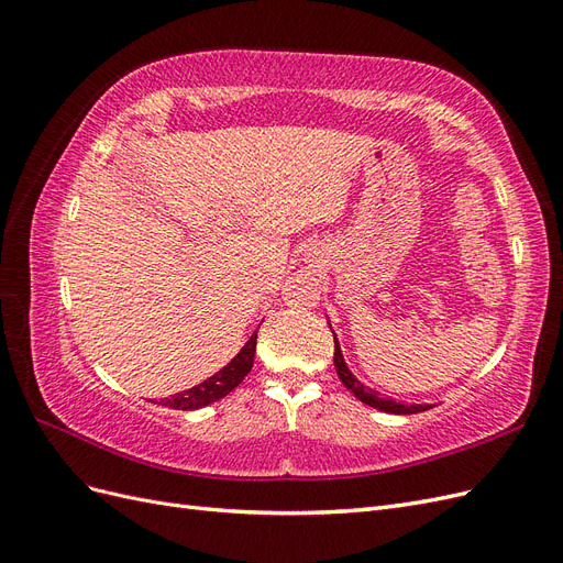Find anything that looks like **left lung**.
<instances>
[{
  "label": "left lung",
  "instance_id": "8db88e82",
  "mask_svg": "<svg viewBox=\"0 0 563 563\" xmlns=\"http://www.w3.org/2000/svg\"><path fill=\"white\" fill-rule=\"evenodd\" d=\"M333 343H335L333 364H335V371H338V378L343 380V385H345V387L352 391V395H354L356 399H360L362 404L378 408V411H385V413H397V416L420 413V411H428V408H432L430 404H399V401H395V399L380 397L376 389H368L366 385H362L360 380H356L354 373L347 368V364H345V360H343V352H340V343H338L335 335H333Z\"/></svg>",
  "mask_w": 563,
  "mask_h": 563
}]
</instances>
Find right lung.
Wrapping results in <instances>:
<instances>
[{"label":"right lung","mask_w":563,"mask_h":563,"mask_svg":"<svg viewBox=\"0 0 563 563\" xmlns=\"http://www.w3.org/2000/svg\"><path fill=\"white\" fill-rule=\"evenodd\" d=\"M255 338H258V331L249 338V343L240 350V354H236L225 368H220L216 376L207 378L190 389L178 391V395H174L172 399H164L162 406L178 408V411H195V408L209 406L218 399H223L225 395H230V391L249 376V371L253 366Z\"/></svg>","instance_id":"1"}]
</instances>
